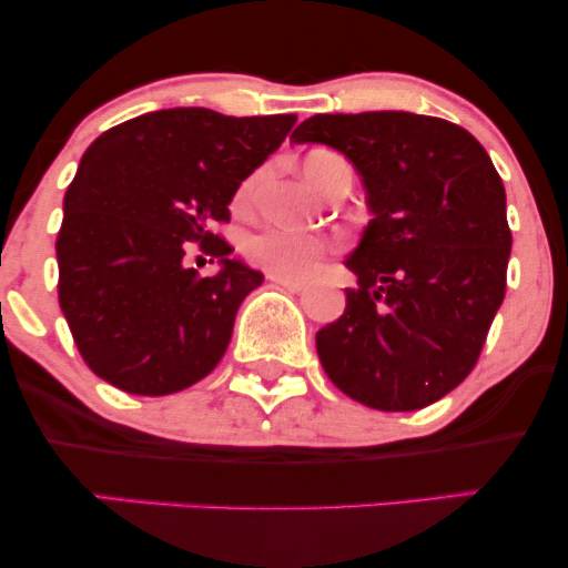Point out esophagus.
<instances>
[{
	"label": "esophagus",
	"instance_id": "1",
	"mask_svg": "<svg viewBox=\"0 0 568 568\" xmlns=\"http://www.w3.org/2000/svg\"><path fill=\"white\" fill-rule=\"evenodd\" d=\"M270 280H275V283L283 285V288H288L293 293H302L306 285L302 283V280H291V277H280V275H270Z\"/></svg>",
	"mask_w": 568,
	"mask_h": 568
}]
</instances>
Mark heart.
Instances as JSON below:
<instances>
[{
    "instance_id": "heart-1",
    "label": "heart",
    "mask_w": 568,
    "mask_h": 568,
    "mask_svg": "<svg viewBox=\"0 0 568 568\" xmlns=\"http://www.w3.org/2000/svg\"><path fill=\"white\" fill-rule=\"evenodd\" d=\"M349 168L338 154L334 152H312L304 160V175L315 189H323L331 175ZM253 192H256V175L243 181L240 186L237 200L251 202ZM247 256L253 264H258L270 275L280 277H306L315 270L321 256L325 253V243L315 234H306L298 230H288V226H270V230L253 234L245 243Z\"/></svg>"
}]
</instances>
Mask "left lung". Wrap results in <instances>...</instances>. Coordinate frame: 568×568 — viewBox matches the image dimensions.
<instances>
[{"mask_svg":"<svg viewBox=\"0 0 568 568\" xmlns=\"http://www.w3.org/2000/svg\"><path fill=\"white\" fill-rule=\"evenodd\" d=\"M293 143L342 152L374 219L344 264L347 310L317 331L328 379L379 410L440 400L478 363L507 288L505 184L475 135L410 112L315 114Z\"/></svg>","mask_w":568,"mask_h":568,"instance_id":"obj_1","label":"left lung"}]
</instances>
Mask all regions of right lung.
<instances>
[{
    "label": "right lung",
    "mask_w": 568,
    "mask_h": 568,
    "mask_svg": "<svg viewBox=\"0 0 568 568\" xmlns=\"http://www.w3.org/2000/svg\"><path fill=\"white\" fill-rule=\"evenodd\" d=\"M293 125L296 114L160 109L90 143L63 197L55 256L58 302L95 376L160 397L219 366L234 315L264 275L230 258L213 224L230 221L240 181ZM192 246L222 262L219 276L185 264Z\"/></svg>",
    "instance_id": "right-lung-1"
}]
</instances>
